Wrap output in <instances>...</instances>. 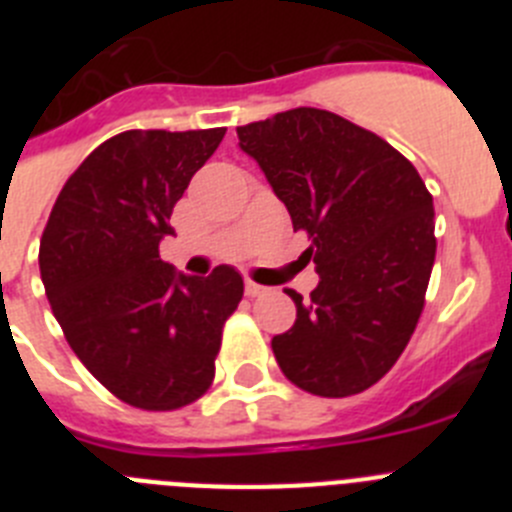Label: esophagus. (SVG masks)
<instances>
[{"instance_id": "obj_1", "label": "esophagus", "mask_w": 512, "mask_h": 512, "mask_svg": "<svg viewBox=\"0 0 512 512\" xmlns=\"http://www.w3.org/2000/svg\"><path fill=\"white\" fill-rule=\"evenodd\" d=\"M266 292H269V287H261V284L246 279V295L248 297H261V295H266Z\"/></svg>"}]
</instances>
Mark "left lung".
<instances>
[{"mask_svg":"<svg viewBox=\"0 0 512 512\" xmlns=\"http://www.w3.org/2000/svg\"><path fill=\"white\" fill-rule=\"evenodd\" d=\"M320 274L289 289L295 325L271 338L289 382L320 397L364 392L390 372L423 312L436 259L433 197L408 158L328 110L297 107L238 128Z\"/></svg>","mask_w":512,"mask_h":512,"instance_id":"1","label":"left lung"}]
</instances>
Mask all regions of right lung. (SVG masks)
<instances>
[{"label": "right lung", "mask_w": 512, "mask_h": 512, "mask_svg": "<svg viewBox=\"0 0 512 512\" xmlns=\"http://www.w3.org/2000/svg\"><path fill=\"white\" fill-rule=\"evenodd\" d=\"M223 135L125 130L104 140L63 184L43 230L40 279L63 336L135 408L176 410L205 395L243 297L233 266L189 277L158 253L174 205Z\"/></svg>", "instance_id": "1"}]
</instances>
